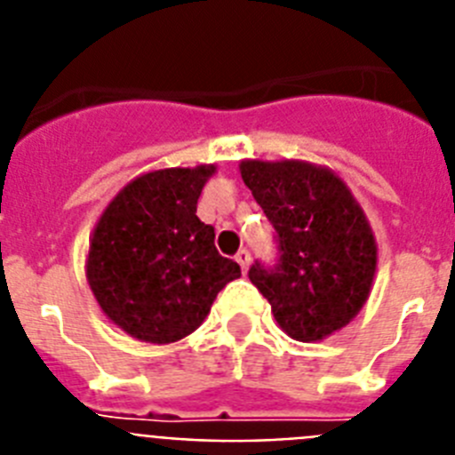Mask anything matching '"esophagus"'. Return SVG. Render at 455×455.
I'll return each mask as SVG.
<instances>
[{
	"mask_svg": "<svg viewBox=\"0 0 455 455\" xmlns=\"http://www.w3.org/2000/svg\"><path fill=\"white\" fill-rule=\"evenodd\" d=\"M235 259H236V262H239L241 271L246 273L248 267H251V252H248L246 248H241V251L235 255Z\"/></svg>",
	"mask_w": 455,
	"mask_h": 455,
	"instance_id": "34e87169",
	"label": "esophagus"
}]
</instances>
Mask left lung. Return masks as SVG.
<instances>
[{
  "instance_id": "obj_1",
  "label": "left lung",
  "mask_w": 455,
  "mask_h": 455,
  "mask_svg": "<svg viewBox=\"0 0 455 455\" xmlns=\"http://www.w3.org/2000/svg\"><path fill=\"white\" fill-rule=\"evenodd\" d=\"M241 178L275 230L277 259H257L251 283L289 337L316 341L363 309L376 239L347 184L305 162H241Z\"/></svg>"
}]
</instances>
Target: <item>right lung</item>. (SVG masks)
Returning a JSON list of instances; mask_svg holds the SVG:
<instances>
[{
    "label": "right lung",
    "instance_id": "add662e5",
    "mask_svg": "<svg viewBox=\"0 0 455 455\" xmlns=\"http://www.w3.org/2000/svg\"><path fill=\"white\" fill-rule=\"evenodd\" d=\"M214 166L140 175L104 209L88 248L86 277L104 315L127 335L171 344L191 335L216 293L241 275L196 216Z\"/></svg>",
    "mask_w": 455,
    "mask_h": 455
}]
</instances>
